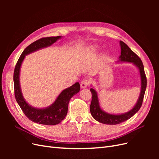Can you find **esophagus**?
<instances>
[{
    "label": "esophagus",
    "instance_id": "34e87169",
    "mask_svg": "<svg viewBox=\"0 0 159 159\" xmlns=\"http://www.w3.org/2000/svg\"><path fill=\"white\" fill-rule=\"evenodd\" d=\"M89 84V81L88 80H84L81 81V82L80 83V86L81 88H85L88 87Z\"/></svg>",
    "mask_w": 159,
    "mask_h": 159
}]
</instances>
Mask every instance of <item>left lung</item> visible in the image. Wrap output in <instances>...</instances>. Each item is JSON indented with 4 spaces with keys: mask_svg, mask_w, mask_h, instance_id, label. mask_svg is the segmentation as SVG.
<instances>
[{
    "mask_svg": "<svg viewBox=\"0 0 159 159\" xmlns=\"http://www.w3.org/2000/svg\"><path fill=\"white\" fill-rule=\"evenodd\" d=\"M121 46V56H119V61L133 62L139 70L141 80V93L139 98L134 107L129 112L121 115L109 114L101 109L99 103L98 93L94 89L91 88V103L90 105V112L92 117L100 123L107 125H117L127 121L135 114L140 109L147 88V78L144 70V66L141 60L135 53L133 52L130 48L123 41H120Z\"/></svg>",
    "mask_w": 159,
    "mask_h": 159,
    "instance_id": "1",
    "label": "left lung"
}]
</instances>
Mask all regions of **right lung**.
I'll return each instance as SVG.
<instances>
[{"instance_id":"right-lung-1","label":"right lung","mask_w":159,"mask_h":159,"mask_svg":"<svg viewBox=\"0 0 159 159\" xmlns=\"http://www.w3.org/2000/svg\"><path fill=\"white\" fill-rule=\"evenodd\" d=\"M61 37V36H58L42 38L32 43L22 52L14 68L13 80L14 95L16 102L26 116L30 121L36 123L46 125H54L60 123L68 113V103L70 99L78 93L80 89V84L76 82L71 87L62 91L55 102L50 106L45 109H36L31 107L23 98L19 81V75L21 64L25 56L43 48L51 46Z\"/></svg>"}]
</instances>
